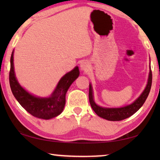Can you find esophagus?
<instances>
[{
	"label": "esophagus",
	"instance_id": "obj_1",
	"mask_svg": "<svg viewBox=\"0 0 160 160\" xmlns=\"http://www.w3.org/2000/svg\"><path fill=\"white\" fill-rule=\"evenodd\" d=\"M80 69L83 71L87 72L90 69V64L88 61H82L80 63Z\"/></svg>",
	"mask_w": 160,
	"mask_h": 160
}]
</instances>
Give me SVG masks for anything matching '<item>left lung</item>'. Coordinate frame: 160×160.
Here are the masks:
<instances>
[{
  "mask_svg": "<svg viewBox=\"0 0 160 160\" xmlns=\"http://www.w3.org/2000/svg\"><path fill=\"white\" fill-rule=\"evenodd\" d=\"M152 70L150 67V73H149V78L147 86L145 89V90L142 92V93L140 94V96L132 104L128 105V106L121 107V108H113V109H109V108H104L99 107L95 104L93 99L92 90V86L90 85L89 88V100L92 108L94 110L97 115L100 117L104 119H107L108 121H121L123 119L131 116L132 114L138 111L143 104H144L146 99L148 97V94L150 93L151 86H152Z\"/></svg>",
  "mask_w": 160,
  "mask_h": 160,
  "instance_id": "8db88e82",
  "label": "left lung"
}]
</instances>
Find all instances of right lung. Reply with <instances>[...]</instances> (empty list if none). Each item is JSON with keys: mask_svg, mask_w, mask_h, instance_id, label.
Listing matches in <instances>:
<instances>
[{"mask_svg": "<svg viewBox=\"0 0 160 160\" xmlns=\"http://www.w3.org/2000/svg\"><path fill=\"white\" fill-rule=\"evenodd\" d=\"M79 74L78 67H75L61 78L50 97L40 98L32 95L20 85L15 75L13 51L10 57L9 81L13 95L27 112L38 118L47 120L56 117L63 112L66 104V94Z\"/></svg>", "mask_w": 160, "mask_h": 160, "instance_id": "obj_1", "label": "right lung"}]
</instances>
